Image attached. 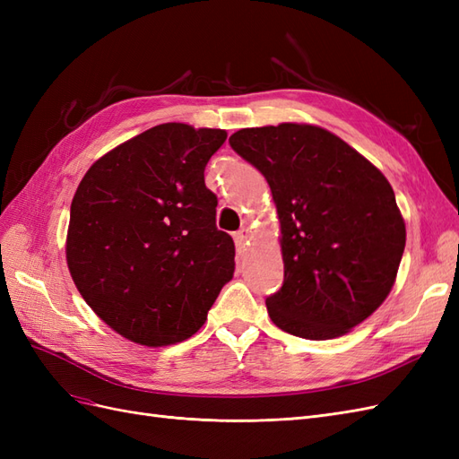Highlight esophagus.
Returning <instances> with one entry per match:
<instances>
[{
  "mask_svg": "<svg viewBox=\"0 0 459 459\" xmlns=\"http://www.w3.org/2000/svg\"><path fill=\"white\" fill-rule=\"evenodd\" d=\"M233 239H235V245H238L239 248H243L245 245H248V241H251V230L241 228L239 231H235Z\"/></svg>",
  "mask_w": 459,
  "mask_h": 459,
  "instance_id": "1",
  "label": "esophagus"
}]
</instances>
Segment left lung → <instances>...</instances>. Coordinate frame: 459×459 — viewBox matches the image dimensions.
<instances>
[{"label":"left lung","mask_w":459,"mask_h":459,"mask_svg":"<svg viewBox=\"0 0 459 459\" xmlns=\"http://www.w3.org/2000/svg\"><path fill=\"white\" fill-rule=\"evenodd\" d=\"M231 149L262 172L280 218L285 280L272 322L302 339H337L391 293L406 224L383 172L314 124L243 128Z\"/></svg>","instance_id":"obj_1"}]
</instances>
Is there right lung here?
<instances>
[{
	"instance_id": "add662e5",
	"label": "right lung",
	"mask_w": 459,
	"mask_h": 459,
	"mask_svg": "<svg viewBox=\"0 0 459 459\" xmlns=\"http://www.w3.org/2000/svg\"><path fill=\"white\" fill-rule=\"evenodd\" d=\"M220 128L166 122L97 159L74 193L66 264L88 307L143 346L201 329L235 270V245L216 228L204 166Z\"/></svg>"
}]
</instances>
